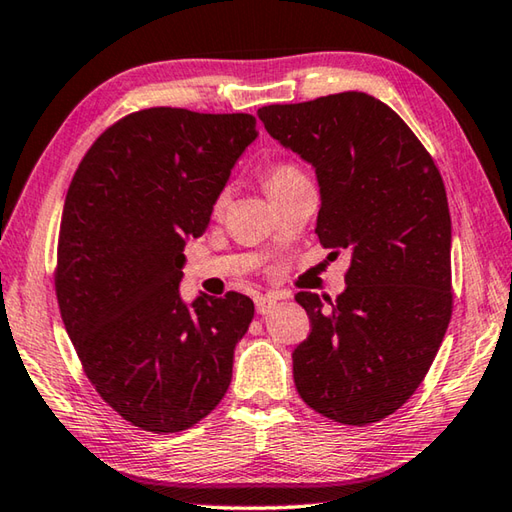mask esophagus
<instances>
[{"instance_id": "esophagus-1", "label": "esophagus", "mask_w": 512, "mask_h": 512, "mask_svg": "<svg viewBox=\"0 0 512 512\" xmlns=\"http://www.w3.org/2000/svg\"><path fill=\"white\" fill-rule=\"evenodd\" d=\"M277 306V299L273 295H257L255 297V308H257V315H268L270 310Z\"/></svg>"}]
</instances>
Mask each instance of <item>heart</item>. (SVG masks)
<instances>
[{"label": "heart", "instance_id": "obj_1", "mask_svg": "<svg viewBox=\"0 0 512 512\" xmlns=\"http://www.w3.org/2000/svg\"><path fill=\"white\" fill-rule=\"evenodd\" d=\"M299 179H306L302 170H299L295 164H275L273 168L268 170L266 175V184H268V190L273 193V190L282 188V186H288V184H295L299 182ZM226 199H228V193L226 190H222V193L217 195L215 199V210L219 213L226 206Z\"/></svg>", "mask_w": 512, "mask_h": 512}]
</instances>
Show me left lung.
<instances>
[{
	"label": "left lung",
	"instance_id": "1",
	"mask_svg": "<svg viewBox=\"0 0 512 512\" xmlns=\"http://www.w3.org/2000/svg\"><path fill=\"white\" fill-rule=\"evenodd\" d=\"M257 115L315 168L319 242L350 253L335 302L295 297L313 326L293 353L297 393L339 424L379 422L422 384L453 313L442 175L404 119L368 93L273 104Z\"/></svg>",
	"mask_w": 512,
	"mask_h": 512
}]
</instances>
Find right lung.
<instances>
[{"instance_id": "add662e5", "label": "right lung", "mask_w": 512, "mask_h": 512, "mask_svg": "<svg viewBox=\"0 0 512 512\" xmlns=\"http://www.w3.org/2000/svg\"><path fill=\"white\" fill-rule=\"evenodd\" d=\"M255 117L146 108L90 146L68 186L57 302L97 393L126 422L179 433L213 410L233 377L253 299L184 302V246L257 139Z\"/></svg>"}]
</instances>
